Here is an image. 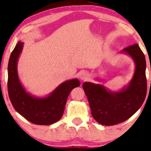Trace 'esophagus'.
I'll return each mask as SVG.
<instances>
[{
	"label": "esophagus",
	"instance_id": "obj_1",
	"mask_svg": "<svg viewBox=\"0 0 151 151\" xmlns=\"http://www.w3.org/2000/svg\"><path fill=\"white\" fill-rule=\"evenodd\" d=\"M89 78V75H88V73H86V72H82V73L80 74V79L82 80H84V81H86V80H88Z\"/></svg>",
	"mask_w": 151,
	"mask_h": 151
}]
</instances>
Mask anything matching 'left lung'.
I'll list each match as a JSON object with an SVG mask.
<instances>
[{"mask_svg":"<svg viewBox=\"0 0 151 151\" xmlns=\"http://www.w3.org/2000/svg\"><path fill=\"white\" fill-rule=\"evenodd\" d=\"M120 53L131 57L135 64V71L127 85L119 91H111L100 84L85 82L82 84L92 116L102 125L117 124L130 118L142 106L146 96V59L139 45L128 47Z\"/></svg>","mask_w":151,"mask_h":151,"instance_id":"left-lung-1","label":"left lung"}]
</instances>
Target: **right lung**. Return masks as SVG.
<instances>
[{"mask_svg": "<svg viewBox=\"0 0 151 151\" xmlns=\"http://www.w3.org/2000/svg\"><path fill=\"white\" fill-rule=\"evenodd\" d=\"M24 42L19 41L10 55L8 63V93L14 108L30 122L38 125H49L63 117L68 96L73 88L80 85L73 78L59 84L48 96L38 97L25 90L18 73V59Z\"/></svg>", "mask_w": 151, "mask_h": 151, "instance_id": "1", "label": "right lung"}]
</instances>
